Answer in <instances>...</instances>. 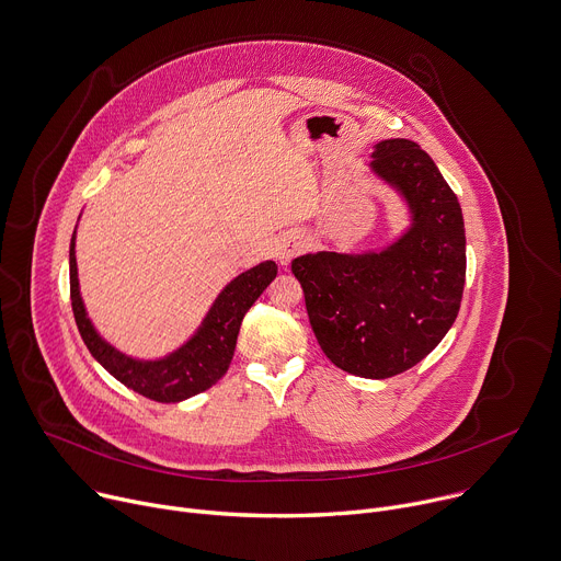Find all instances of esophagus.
Instances as JSON below:
<instances>
[{
	"instance_id": "obj_1",
	"label": "esophagus",
	"mask_w": 561,
	"mask_h": 561,
	"mask_svg": "<svg viewBox=\"0 0 561 561\" xmlns=\"http://www.w3.org/2000/svg\"><path fill=\"white\" fill-rule=\"evenodd\" d=\"M305 250V241L300 234L296 232H289L285 234L280 241H278V248H276V254H278V261L283 265H287L296 254H300Z\"/></svg>"
}]
</instances>
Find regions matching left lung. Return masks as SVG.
<instances>
[{
  "label": "left lung",
  "instance_id": "8db88e82",
  "mask_svg": "<svg viewBox=\"0 0 561 561\" xmlns=\"http://www.w3.org/2000/svg\"><path fill=\"white\" fill-rule=\"evenodd\" d=\"M369 170L407 203L409 228L380 252H316L291 261L324 356L382 380L426 358L458 318L467 237L458 196L409 139L374 146Z\"/></svg>",
  "mask_w": 561,
  "mask_h": 561
}]
</instances>
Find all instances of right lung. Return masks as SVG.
<instances>
[{
    "label": "right lung",
    "instance_id": "1",
    "mask_svg": "<svg viewBox=\"0 0 561 561\" xmlns=\"http://www.w3.org/2000/svg\"><path fill=\"white\" fill-rule=\"evenodd\" d=\"M75 234L70 239V300L81 339L92 358L110 376H115L128 389L157 402L187 400L209 389L226 376L248 309L267 289L278 272V265L274 261H263L256 267L239 274L220 289L190 341H185L179 350L163 358L139 360L126 356L117 347H112L88 318L79 291Z\"/></svg>",
    "mask_w": 561,
    "mask_h": 561
}]
</instances>
